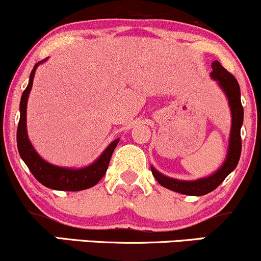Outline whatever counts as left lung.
<instances>
[{"instance_id": "obj_1", "label": "left lung", "mask_w": 261, "mask_h": 261, "mask_svg": "<svg viewBox=\"0 0 261 261\" xmlns=\"http://www.w3.org/2000/svg\"><path fill=\"white\" fill-rule=\"evenodd\" d=\"M211 77L217 81L222 91L228 98V103L232 113V126H230V136L228 143L227 157L217 172L206 178L197 179V180H178V179L169 178L151 167L152 174L162 187L175 191V193L185 194L191 196H201L211 193L222 182L230 172H233L238 164L242 152V139L241 127L243 125V107L241 101V89L232 73H229L226 68L218 61L212 62Z\"/></svg>"}]
</instances>
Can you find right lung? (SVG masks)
<instances>
[{"label": "right lung", "mask_w": 261, "mask_h": 261, "mask_svg": "<svg viewBox=\"0 0 261 261\" xmlns=\"http://www.w3.org/2000/svg\"><path fill=\"white\" fill-rule=\"evenodd\" d=\"M44 61H46V59L35 64L34 67H33L31 77H29V83L24 89V92H23L22 98H20V118L17 128L18 152H19L20 158L24 161L27 167L32 172V174L44 187L62 191H80L85 190V189H89L94 187L106 174L110 158H112L114 149L118 145L119 139L113 141L104 149L103 153L99 155V158L94 163L80 169L54 166V164H50L49 162L44 161L37 153V151L33 147L31 141L28 139V134H27V101H28L29 93H31L33 86L35 70Z\"/></svg>", "instance_id": "obj_1"}]
</instances>
